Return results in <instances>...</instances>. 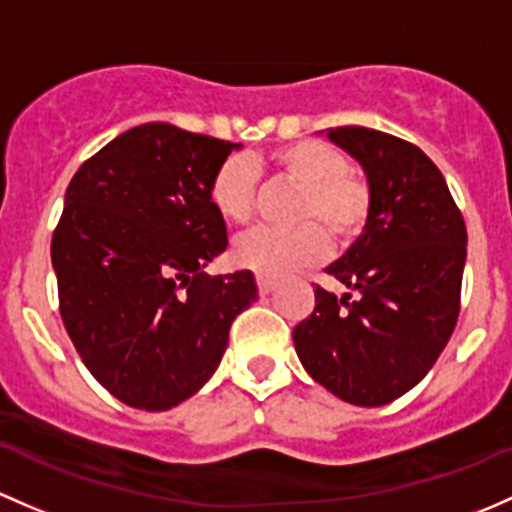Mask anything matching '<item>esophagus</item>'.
<instances>
[{
	"mask_svg": "<svg viewBox=\"0 0 512 512\" xmlns=\"http://www.w3.org/2000/svg\"><path fill=\"white\" fill-rule=\"evenodd\" d=\"M274 287H277V282H274L272 277H267V274H257V289H260L262 297L274 292Z\"/></svg>",
	"mask_w": 512,
	"mask_h": 512,
	"instance_id": "1",
	"label": "esophagus"
}]
</instances>
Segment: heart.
<instances>
[{
	"instance_id": "obj_1",
	"label": "heart",
	"mask_w": 512,
	"mask_h": 512,
	"mask_svg": "<svg viewBox=\"0 0 512 512\" xmlns=\"http://www.w3.org/2000/svg\"><path fill=\"white\" fill-rule=\"evenodd\" d=\"M348 157L316 139L277 147L267 157L274 179L299 186L294 228H257L235 242V262L267 277H279L324 260L328 238L348 245L373 213L370 184L348 169ZM208 198L225 223L245 225L257 211V166L250 157L230 154L208 184Z\"/></svg>"
}]
</instances>
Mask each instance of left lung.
<instances>
[{"label": "left lung", "mask_w": 512, "mask_h": 512, "mask_svg": "<svg viewBox=\"0 0 512 512\" xmlns=\"http://www.w3.org/2000/svg\"><path fill=\"white\" fill-rule=\"evenodd\" d=\"M363 164L373 191L365 233L328 267L343 297L314 284L316 306L294 326L306 373L341 400L380 407L432 370L461 309L466 223L432 159L368 127L328 129Z\"/></svg>", "instance_id": "1"}]
</instances>
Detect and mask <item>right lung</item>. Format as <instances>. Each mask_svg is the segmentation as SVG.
<instances>
[{
  "label": "right lung",
  "instance_id": "add662e5",
  "mask_svg": "<svg viewBox=\"0 0 512 512\" xmlns=\"http://www.w3.org/2000/svg\"><path fill=\"white\" fill-rule=\"evenodd\" d=\"M235 147L149 122L68 184L51 240L58 311L85 368L129 407L161 412L201 390L257 299L250 270L203 272L228 247L208 184Z\"/></svg>",
  "mask_w": 512,
  "mask_h": 512
}]
</instances>
